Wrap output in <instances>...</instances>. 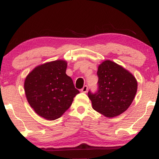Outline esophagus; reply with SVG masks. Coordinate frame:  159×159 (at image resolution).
<instances>
[{"label":"esophagus","instance_id":"34e87169","mask_svg":"<svg viewBox=\"0 0 159 159\" xmlns=\"http://www.w3.org/2000/svg\"><path fill=\"white\" fill-rule=\"evenodd\" d=\"M88 87L87 85H84L83 88L81 89V92L85 93H87V91H88Z\"/></svg>","mask_w":159,"mask_h":159}]
</instances>
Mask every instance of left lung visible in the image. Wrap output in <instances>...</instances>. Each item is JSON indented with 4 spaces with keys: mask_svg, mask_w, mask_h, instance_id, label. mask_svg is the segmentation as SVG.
Wrapping results in <instances>:
<instances>
[{
    "mask_svg": "<svg viewBox=\"0 0 159 159\" xmlns=\"http://www.w3.org/2000/svg\"><path fill=\"white\" fill-rule=\"evenodd\" d=\"M98 88L95 93L88 92L93 108L108 118L125 111L135 97L138 82L135 77L120 65L110 60L98 66Z\"/></svg>",
    "mask_w": 159,
    "mask_h": 159,
    "instance_id": "obj_1",
    "label": "left lung"
}]
</instances>
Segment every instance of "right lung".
Here are the masks:
<instances>
[{"mask_svg": "<svg viewBox=\"0 0 159 159\" xmlns=\"http://www.w3.org/2000/svg\"><path fill=\"white\" fill-rule=\"evenodd\" d=\"M67 62L56 60L36 66L25 80V92L30 106L48 120L59 118L80 93L66 75Z\"/></svg>", "mask_w": 159, "mask_h": 159, "instance_id": "add662e5", "label": "right lung"}]
</instances>
